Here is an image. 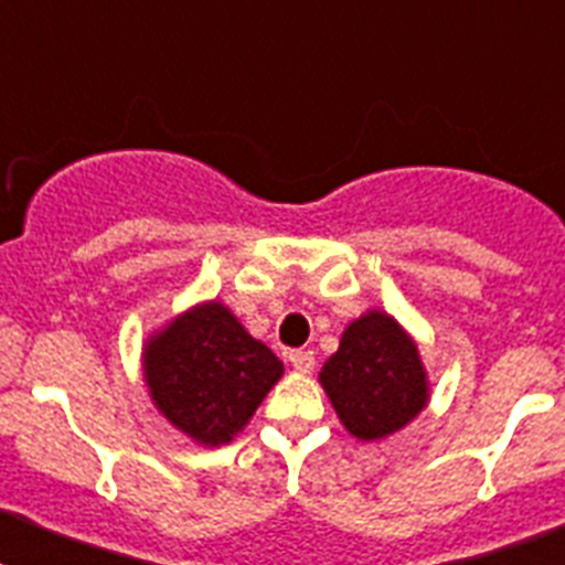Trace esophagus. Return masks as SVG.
Segmentation results:
<instances>
[{
    "instance_id": "obj_1",
    "label": "esophagus",
    "mask_w": 565,
    "mask_h": 565,
    "mask_svg": "<svg viewBox=\"0 0 565 565\" xmlns=\"http://www.w3.org/2000/svg\"><path fill=\"white\" fill-rule=\"evenodd\" d=\"M288 362L294 364V371L311 373L313 364H317V359H313L311 351H291V353H288Z\"/></svg>"
}]
</instances>
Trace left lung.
I'll list each match as a JSON object with an SVG mask.
<instances>
[{
    "instance_id": "obj_1",
    "label": "left lung",
    "mask_w": 565,
    "mask_h": 565,
    "mask_svg": "<svg viewBox=\"0 0 565 565\" xmlns=\"http://www.w3.org/2000/svg\"><path fill=\"white\" fill-rule=\"evenodd\" d=\"M319 384L344 430L359 441L393 436L430 402L416 339L376 308L344 328L339 351L319 371Z\"/></svg>"
}]
</instances>
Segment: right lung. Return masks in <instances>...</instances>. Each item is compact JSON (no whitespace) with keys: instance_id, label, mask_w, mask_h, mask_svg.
I'll use <instances>...</instances> for the list:
<instances>
[{"instance_id":"obj_1","label":"right lung","mask_w":565,"mask_h":565,"mask_svg":"<svg viewBox=\"0 0 565 565\" xmlns=\"http://www.w3.org/2000/svg\"><path fill=\"white\" fill-rule=\"evenodd\" d=\"M279 376L282 362L217 299L178 313L143 344L149 398L203 447L232 441Z\"/></svg>"}]
</instances>
